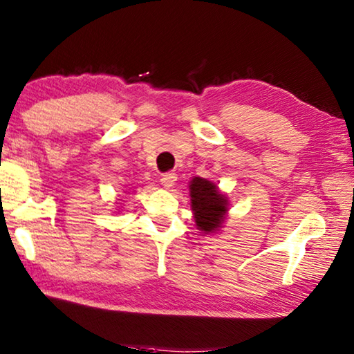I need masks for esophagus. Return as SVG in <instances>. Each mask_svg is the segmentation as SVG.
Listing matches in <instances>:
<instances>
[{
  "label": "esophagus",
  "mask_w": 354,
  "mask_h": 354,
  "mask_svg": "<svg viewBox=\"0 0 354 354\" xmlns=\"http://www.w3.org/2000/svg\"><path fill=\"white\" fill-rule=\"evenodd\" d=\"M176 181H178V175H176V173H173V171L164 173L162 178H160V184H162L165 189L173 187V185H175Z\"/></svg>",
  "instance_id": "34e87169"
}]
</instances>
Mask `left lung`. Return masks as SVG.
<instances>
[{"instance_id":"1","label":"left lung","mask_w":354,"mask_h":354,"mask_svg":"<svg viewBox=\"0 0 354 354\" xmlns=\"http://www.w3.org/2000/svg\"><path fill=\"white\" fill-rule=\"evenodd\" d=\"M190 198L199 230L209 234L221 226L224 214L227 212V199L218 192L214 183L203 178H194L190 183Z\"/></svg>"}]
</instances>
